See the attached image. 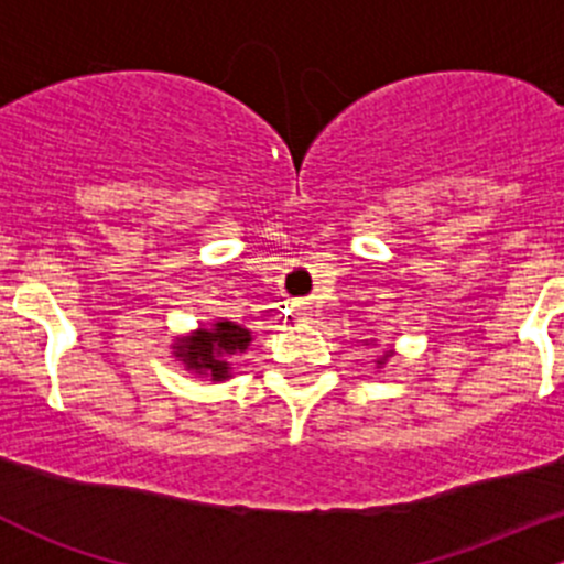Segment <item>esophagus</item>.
<instances>
[{"instance_id":"34e87169","label":"esophagus","mask_w":564,"mask_h":564,"mask_svg":"<svg viewBox=\"0 0 564 564\" xmlns=\"http://www.w3.org/2000/svg\"><path fill=\"white\" fill-rule=\"evenodd\" d=\"M314 314H316V311L311 308V305H300V308H297L300 322H314Z\"/></svg>"}]
</instances>
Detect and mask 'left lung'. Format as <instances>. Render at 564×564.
<instances>
[{
  "mask_svg": "<svg viewBox=\"0 0 564 564\" xmlns=\"http://www.w3.org/2000/svg\"><path fill=\"white\" fill-rule=\"evenodd\" d=\"M362 344H366V346H368V340H362ZM371 344H373V340H371ZM392 355H395V351H392V349H388V351H382V355H379V357H377V360H373V362H377V368H384V362H388Z\"/></svg>",
  "mask_w": 564,
  "mask_h": 564,
  "instance_id": "1",
  "label": "left lung"
}]
</instances>
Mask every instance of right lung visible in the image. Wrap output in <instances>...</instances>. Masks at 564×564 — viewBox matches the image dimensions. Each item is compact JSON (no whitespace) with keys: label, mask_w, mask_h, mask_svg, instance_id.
I'll return each instance as SVG.
<instances>
[{"label":"right lung","mask_w":564,"mask_h":564,"mask_svg":"<svg viewBox=\"0 0 564 564\" xmlns=\"http://www.w3.org/2000/svg\"><path fill=\"white\" fill-rule=\"evenodd\" d=\"M253 340L248 327L215 318L213 324H202L193 333L176 335L172 344V357L185 366V371L207 377L209 382H226L231 379V357L246 351Z\"/></svg>","instance_id":"right-lung-1"}]
</instances>
